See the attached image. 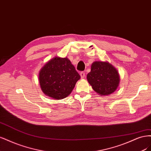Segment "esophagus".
<instances>
[{
  "label": "esophagus",
  "instance_id": "1",
  "mask_svg": "<svg viewBox=\"0 0 151 151\" xmlns=\"http://www.w3.org/2000/svg\"><path fill=\"white\" fill-rule=\"evenodd\" d=\"M80 76L81 78H84L85 77V73L84 71H81L80 72Z\"/></svg>",
  "mask_w": 151,
  "mask_h": 151
}]
</instances>
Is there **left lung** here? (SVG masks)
<instances>
[{
  "label": "left lung",
  "mask_w": 151,
  "mask_h": 151,
  "mask_svg": "<svg viewBox=\"0 0 151 151\" xmlns=\"http://www.w3.org/2000/svg\"><path fill=\"white\" fill-rule=\"evenodd\" d=\"M86 78L92 88L101 95L112 93L117 88L120 80L115 68L110 63L103 61L92 63L91 71Z\"/></svg>",
  "instance_id": "8db88e82"
}]
</instances>
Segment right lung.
Returning a JSON list of instances; mask_svg holds the SVG:
<instances>
[{"mask_svg": "<svg viewBox=\"0 0 151 151\" xmlns=\"http://www.w3.org/2000/svg\"><path fill=\"white\" fill-rule=\"evenodd\" d=\"M80 78L79 73L67 58H53L44 66L39 75L44 93L57 100L68 96Z\"/></svg>", "mask_w": 151, "mask_h": 151, "instance_id": "right-lung-1", "label": "right lung"}]
</instances>
